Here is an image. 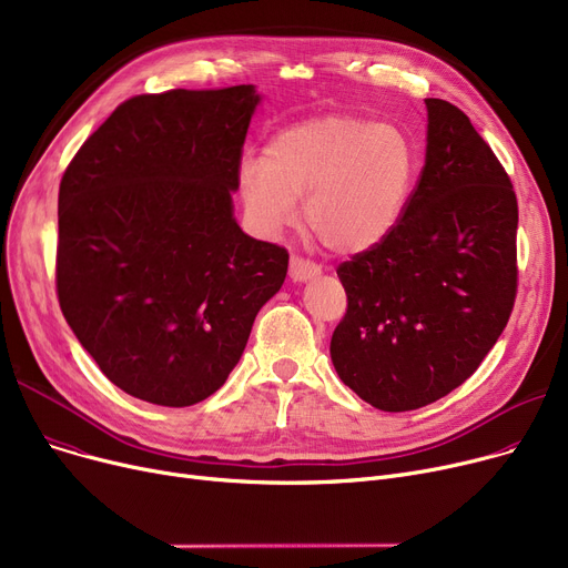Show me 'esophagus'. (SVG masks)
Segmentation results:
<instances>
[{"mask_svg": "<svg viewBox=\"0 0 568 568\" xmlns=\"http://www.w3.org/2000/svg\"><path fill=\"white\" fill-rule=\"evenodd\" d=\"M320 272H322V268L313 260H308V257H302V255H292L290 257V278L292 281H300V283L302 281H311Z\"/></svg>", "mask_w": 568, "mask_h": 568, "instance_id": "obj_1", "label": "esophagus"}]
</instances>
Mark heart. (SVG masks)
Segmentation results:
<instances>
[{
  "label": "heart",
  "instance_id": "b5f03b06",
  "mask_svg": "<svg viewBox=\"0 0 568 568\" xmlns=\"http://www.w3.org/2000/svg\"><path fill=\"white\" fill-rule=\"evenodd\" d=\"M416 149L394 124L332 114L268 140L239 168L248 221L276 234L302 202L304 227L334 253H362L389 236L414 186Z\"/></svg>",
  "mask_w": 568,
  "mask_h": 568
}]
</instances>
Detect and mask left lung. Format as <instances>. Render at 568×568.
I'll return each mask as SVG.
<instances>
[{
    "instance_id": "1",
    "label": "left lung",
    "mask_w": 568,
    "mask_h": 568,
    "mask_svg": "<svg viewBox=\"0 0 568 568\" xmlns=\"http://www.w3.org/2000/svg\"><path fill=\"white\" fill-rule=\"evenodd\" d=\"M426 165L389 236L341 262L332 362L384 412L430 405L493 349L518 292V200L469 116L426 99Z\"/></svg>"
}]
</instances>
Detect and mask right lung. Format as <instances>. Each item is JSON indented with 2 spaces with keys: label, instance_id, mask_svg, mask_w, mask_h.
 Wrapping results in <instances>:
<instances>
[{
  "label": "right lung",
  "instance_id": "right-lung-1",
  "mask_svg": "<svg viewBox=\"0 0 568 568\" xmlns=\"http://www.w3.org/2000/svg\"><path fill=\"white\" fill-rule=\"evenodd\" d=\"M257 103L253 84L133 97L64 170L57 300L133 398L189 407L219 392L285 281L287 251L232 219Z\"/></svg>",
  "mask_w": 568,
  "mask_h": 568
}]
</instances>
